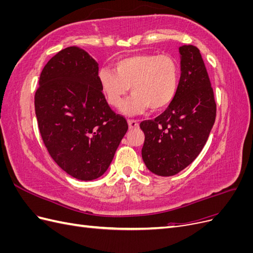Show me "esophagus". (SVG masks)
Masks as SVG:
<instances>
[{"instance_id": "obj_1", "label": "esophagus", "mask_w": 253, "mask_h": 253, "mask_svg": "<svg viewBox=\"0 0 253 253\" xmlns=\"http://www.w3.org/2000/svg\"><path fill=\"white\" fill-rule=\"evenodd\" d=\"M127 124H128L129 128H136V127H138V121H137V120H128Z\"/></svg>"}]
</instances>
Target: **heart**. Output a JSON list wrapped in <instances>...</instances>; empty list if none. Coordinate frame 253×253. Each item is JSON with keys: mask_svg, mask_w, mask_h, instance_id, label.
<instances>
[{"mask_svg": "<svg viewBox=\"0 0 253 253\" xmlns=\"http://www.w3.org/2000/svg\"><path fill=\"white\" fill-rule=\"evenodd\" d=\"M106 101L119 108L128 88L133 96L121 111L126 115H138L147 111L166 109L177 93L179 67L168 55L141 53L121 59L113 65V71L102 67L97 74Z\"/></svg>", "mask_w": 253, "mask_h": 253, "instance_id": "b5f03b06", "label": "heart"}]
</instances>
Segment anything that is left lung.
I'll return each mask as SVG.
<instances>
[{
  "label": "left lung",
  "mask_w": 253,
  "mask_h": 253,
  "mask_svg": "<svg viewBox=\"0 0 253 253\" xmlns=\"http://www.w3.org/2000/svg\"><path fill=\"white\" fill-rule=\"evenodd\" d=\"M178 89L168 109L154 120H144L141 150L148 169L159 176L179 173L202 152L216 116V103L202 55L182 45Z\"/></svg>",
  "instance_id": "left-lung-1"
}]
</instances>
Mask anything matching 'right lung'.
I'll use <instances>...</instances> for the list:
<instances>
[{"instance_id": "obj_1", "label": "right lung", "mask_w": 253, "mask_h": 253, "mask_svg": "<svg viewBox=\"0 0 253 253\" xmlns=\"http://www.w3.org/2000/svg\"><path fill=\"white\" fill-rule=\"evenodd\" d=\"M98 63L77 46L59 51L44 66L35 95L40 134L49 155L80 180L102 176L127 131L98 83Z\"/></svg>"}]
</instances>
